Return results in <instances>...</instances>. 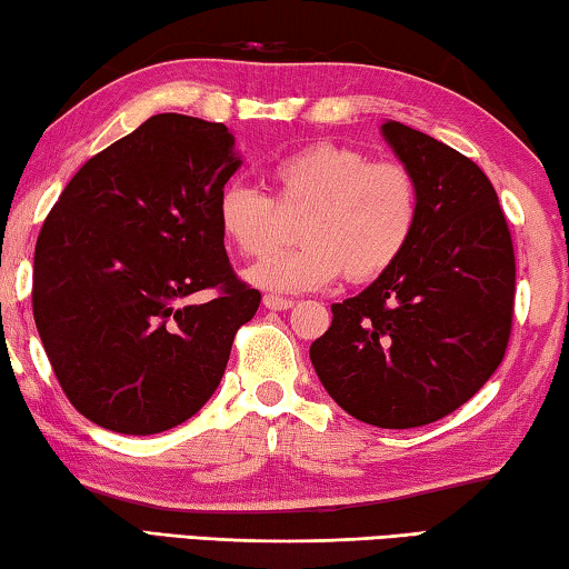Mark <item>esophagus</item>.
Returning <instances> with one entry per match:
<instances>
[{
	"instance_id": "34e87169",
	"label": "esophagus",
	"mask_w": 569,
	"mask_h": 569,
	"mask_svg": "<svg viewBox=\"0 0 569 569\" xmlns=\"http://www.w3.org/2000/svg\"><path fill=\"white\" fill-rule=\"evenodd\" d=\"M264 307L267 310L282 312V310H292L295 300H287V297H277V295H264Z\"/></svg>"
}]
</instances>
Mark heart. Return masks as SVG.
<instances>
[{"label": "heart", "instance_id": "1", "mask_svg": "<svg viewBox=\"0 0 569 569\" xmlns=\"http://www.w3.org/2000/svg\"><path fill=\"white\" fill-rule=\"evenodd\" d=\"M274 200L302 211L300 249L251 267L247 279L269 292H305L346 272L350 282L386 274L411 244L418 221V186L398 161H370L360 148L320 141L272 166ZM221 237L241 257L262 259L279 241L272 199L231 183L219 193Z\"/></svg>", "mask_w": 569, "mask_h": 569}]
</instances>
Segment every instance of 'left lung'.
Wrapping results in <instances>:
<instances>
[{"label":"left lung","instance_id":"left-lung-1","mask_svg":"<svg viewBox=\"0 0 569 569\" xmlns=\"http://www.w3.org/2000/svg\"><path fill=\"white\" fill-rule=\"evenodd\" d=\"M383 136L416 179V231L386 274L332 305L310 360L358 421L416 428L461 408L505 360L517 264L495 186L471 158L398 120Z\"/></svg>","mask_w":569,"mask_h":569}]
</instances>
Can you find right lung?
I'll return each mask as SVG.
<instances>
[{
	"instance_id": "obj_1",
	"label": "right lung",
	"mask_w": 569,
	"mask_h": 569,
	"mask_svg": "<svg viewBox=\"0 0 569 569\" xmlns=\"http://www.w3.org/2000/svg\"><path fill=\"white\" fill-rule=\"evenodd\" d=\"M223 123L161 113L72 176L34 247L32 312L70 403L148 436L207 403L262 295L229 264L217 201L239 169ZM199 291H211L209 303Z\"/></svg>"
}]
</instances>
